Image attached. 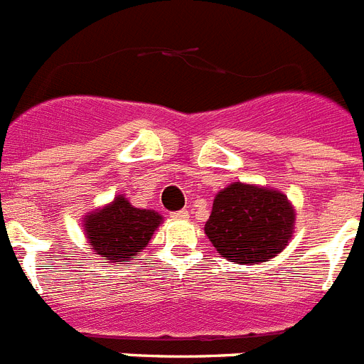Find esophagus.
<instances>
[{"label": "esophagus", "instance_id": "34e87169", "mask_svg": "<svg viewBox=\"0 0 364 364\" xmlns=\"http://www.w3.org/2000/svg\"><path fill=\"white\" fill-rule=\"evenodd\" d=\"M171 218L173 220H188L189 213L188 210H180V211H175V213H171Z\"/></svg>", "mask_w": 364, "mask_h": 364}]
</instances>
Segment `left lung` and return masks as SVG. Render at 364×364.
I'll return each mask as SVG.
<instances>
[{
    "mask_svg": "<svg viewBox=\"0 0 364 364\" xmlns=\"http://www.w3.org/2000/svg\"><path fill=\"white\" fill-rule=\"evenodd\" d=\"M295 231V210L284 193L233 182L215 195L204 233L233 264H260L277 257Z\"/></svg>",
    "mask_w": 364,
    "mask_h": 364,
    "instance_id": "obj_1",
    "label": "left lung"
}]
</instances>
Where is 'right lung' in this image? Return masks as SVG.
I'll list each match as a JSON object with an SVG mask.
<instances>
[{"label":"right lung","mask_w":364,"mask_h":364,"mask_svg":"<svg viewBox=\"0 0 364 364\" xmlns=\"http://www.w3.org/2000/svg\"><path fill=\"white\" fill-rule=\"evenodd\" d=\"M164 217L134 208L124 195L83 217V233L96 255L109 264H129L149 244Z\"/></svg>","instance_id":"1"}]
</instances>
